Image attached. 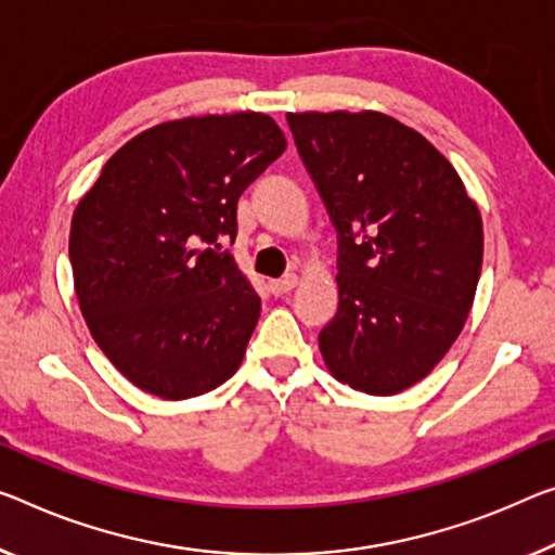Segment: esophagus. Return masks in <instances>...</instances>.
<instances>
[{
  "instance_id": "34e87169",
  "label": "esophagus",
  "mask_w": 555,
  "mask_h": 555,
  "mask_svg": "<svg viewBox=\"0 0 555 555\" xmlns=\"http://www.w3.org/2000/svg\"><path fill=\"white\" fill-rule=\"evenodd\" d=\"M295 285H297V275H295V272H287V275H283L280 280H270V293L278 295V297L287 295Z\"/></svg>"
}]
</instances>
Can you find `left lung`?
Masks as SVG:
<instances>
[{"instance_id": "left-lung-1", "label": "left lung", "mask_w": 555, "mask_h": 555, "mask_svg": "<svg viewBox=\"0 0 555 555\" xmlns=\"http://www.w3.org/2000/svg\"><path fill=\"white\" fill-rule=\"evenodd\" d=\"M337 230V314L320 352L366 395L416 385L449 352L481 275L483 228L462 178L409 126L377 111L287 114Z\"/></svg>"}]
</instances>
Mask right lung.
Returning <instances> with one entry per match:
<instances>
[{"label": "right lung", "mask_w": 555, "mask_h": 555, "mask_svg": "<svg viewBox=\"0 0 555 555\" xmlns=\"http://www.w3.org/2000/svg\"><path fill=\"white\" fill-rule=\"evenodd\" d=\"M285 146L255 111L158 124L79 201L69 258L81 314L139 389L176 402L241 366L260 297L220 241H235L237 198Z\"/></svg>", "instance_id": "obj_1"}]
</instances>
